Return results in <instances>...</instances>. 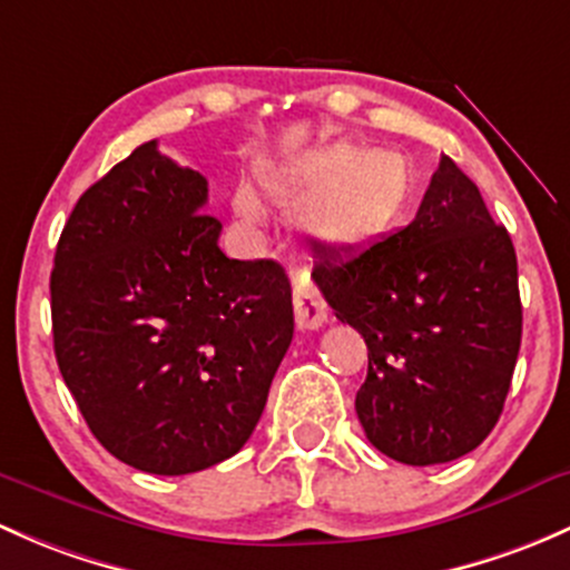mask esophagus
<instances>
[{
	"mask_svg": "<svg viewBox=\"0 0 570 570\" xmlns=\"http://www.w3.org/2000/svg\"><path fill=\"white\" fill-rule=\"evenodd\" d=\"M292 303H295V322L301 331H320L327 322V303L316 292V286L308 278H295L292 289Z\"/></svg>",
	"mask_w": 570,
	"mask_h": 570,
	"instance_id": "esophagus-1",
	"label": "esophagus"
}]
</instances>
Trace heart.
I'll list each match as a JSON object with an SVG mask.
<instances>
[{"mask_svg":"<svg viewBox=\"0 0 570 570\" xmlns=\"http://www.w3.org/2000/svg\"><path fill=\"white\" fill-rule=\"evenodd\" d=\"M262 188L278 207L303 209L301 229L311 243L355 250L385 237L404 218L415 175L393 149L333 144L262 175ZM232 205L245 224H259L265 215L248 185H239Z\"/></svg>","mask_w":570,"mask_h":570,"instance_id":"b5f03b06","label":"heart"}]
</instances>
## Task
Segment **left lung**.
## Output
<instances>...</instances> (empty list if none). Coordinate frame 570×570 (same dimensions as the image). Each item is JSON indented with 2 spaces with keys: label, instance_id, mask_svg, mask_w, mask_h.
<instances>
[{
  "label": "left lung",
  "instance_id": "1",
  "mask_svg": "<svg viewBox=\"0 0 570 570\" xmlns=\"http://www.w3.org/2000/svg\"><path fill=\"white\" fill-rule=\"evenodd\" d=\"M314 281L368 346L355 410L376 451L429 466L487 440L522 344L517 250L448 155L410 226L327 256Z\"/></svg>",
  "mask_w": 570,
  "mask_h": 570
}]
</instances>
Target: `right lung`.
<instances>
[{
  "instance_id": "obj_1",
  "label": "right lung",
  "mask_w": 570,
  "mask_h": 570,
  "mask_svg": "<svg viewBox=\"0 0 570 570\" xmlns=\"http://www.w3.org/2000/svg\"><path fill=\"white\" fill-rule=\"evenodd\" d=\"M205 205L207 179L147 141L83 190L53 254L65 385L100 445L153 475L235 456L295 333L284 267L229 259Z\"/></svg>"
}]
</instances>
